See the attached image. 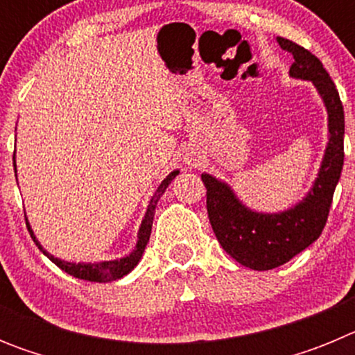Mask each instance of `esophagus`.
I'll return each mask as SVG.
<instances>
[{
    "label": "esophagus",
    "instance_id": "obj_1",
    "mask_svg": "<svg viewBox=\"0 0 355 355\" xmlns=\"http://www.w3.org/2000/svg\"><path fill=\"white\" fill-rule=\"evenodd\" d=\"M188 162V165H197V159H196V156H190L188 155L187 158H184Z\"/></svg>",
    "mask_w": 355,
    "mask_h": 355
}]
</instances>
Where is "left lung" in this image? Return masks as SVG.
Wrapping results in <instances>:
<instances>
[{
    "instance_id": "1",
    "label": "left lung",
    "mask_w": 355,
    "mask_h": 355,
    "mask_svg": "<svg viewBox=\"0 0 355 355\" xmlns=\"http://www.w3.org/2000/svg\"><path fill=\"white\" fill-rule=\"evenodd\" d=\"M277 42L293 56L291 76L313 81L327 106L329 144L313 190L295 208L263 215L247 209L225 183L208 174L200 175L216 240L229 256L252 270H272L284 265L322 234L345 158V114L336 85L311 51L283 37H277Z\"/></svg>"
}]
</instances>
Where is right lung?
Segmentation results:
<instances>
[{"instance_id":"1","label":"right lung","mask_w":355,"mask_h":355,"mask_svg":"<svg viewBox=\"0 0 355 355\" xmlns=\"http://www.w3.org/2000/svg\"><path fill=\"white\" fill-rule=\"evenodd\" d=\"M14 167H15V162H14ZM175 175H178V171L171 172V174H168L167 178L162 181V184H159L158 190H156L155 196H153V199H150L149 208H147V213H146V216H144L142 225H140L139 241H137V247H135L133 252H131L130 256H126V258L115 259V261L89 263V265H85V263L62 261V259L55 258V256H51V254L46 252V250L42 249V245H40L39 241H37V238L33 236V231H31L30 224L26 222L28 231H30L33 241H35L37 245H39V249L42 250V252L46 254V256H48V258L51 259V261L55 263L58 268H62L64 272H67V274L72 275V277L83 279V281H90V283H110V281L121 279V277H124L126 274H130L135 266H137V263L140 261V258H142L144 249H146L147 241H149V236H150V227H153V218H155L156 202H158L159 196H162V193L167 190V187L171 184V181L174 180Z\"/></svg>"}]
</instances>
